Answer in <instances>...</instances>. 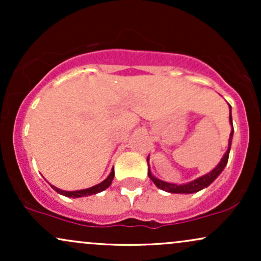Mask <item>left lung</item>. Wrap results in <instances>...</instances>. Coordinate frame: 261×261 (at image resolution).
<instances>
[{"instance_id": "1", "label": "left lung", "mask_w": 261, "mask_h": 261, "mask_svg": "<svg viewBox=\"0 0 261 261\" xmlns=\"http://www.w3.org/2000/svg\"><path fill=\"white\" fill-rule=\"evenodd\" d=\"M229 122H230V125H232V127H233L232 115H230V106H229ZM232 137H233V130H232V133H230V136H229L228 149H227V152L224 153L223 158L221 160L220 163H218V166L216 167V168L212 170V172H210L208 174L201 176V178H197L194 181L188 182V184L176 185V184H170V182L162 181V180H160V179L154 178V176L151 174V172H149V169H148V176L151 178V180L154 182L155 187L162 189V190H164V191H168V193L191 194V193H196V191H200L201 189L208 187V185L211 184V182L214 181L215 179H216L217 176L221 174V172H222L224 167H226L227 162H228V157H229V149H230V143H232Z\"/></svg>"}]
</instances>
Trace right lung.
Returning a JSON list of instances; mask_svg holds the SVG:
<instances>
[{"mask_svg":"<svg viewBox=\"0 0 261 261\" xmlns=\"http://www.w3.org/2000/svg\"><path fill=\"white\" fill-rule=\"evenodd\" d=\"M114 179V169L112 170V173H110L109 176L104 181H101L100 184L98 185H94V187L92 188H88V189H85V190H77V191H65V190H61V189H58L55 187H53V189L55 191H58L59 194H61V195H65V196H68V197H82V196H88V195H93V194H97V193H100V191L106 190V189L109 187L110 184H112Z\"/></svg>","mask_w":261,"mask_h":261,"instance_id":"add662e5","label":"right lung"}]
</instances>
